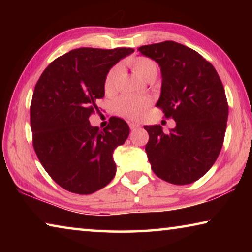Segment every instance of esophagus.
Here are the masks:
<instances>
[{"mask_svg":"<svg viewBox=\"0 0 252 252\" xmlns=\"http://www.w3.org/2000/svg\"><path fill=\"white\" fill-rule=\"evenodd\" d=\"M129 126H130V129L133 131V130H136V129H139L140 127V125L139 123H134V122H131L130 125H129Z\"/></svg>","mask_w":252,"mask_h":252,"instance_id":"1","label":"esophagus"}]
</instances>
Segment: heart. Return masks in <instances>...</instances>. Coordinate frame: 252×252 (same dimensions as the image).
<instances>
[{
	"instance_id": "obj_1",
	"label": "heart",
	"mask_w": 252,
	"mask_h": 252,
	"mask_svg": "<svg viewBox=\"0 0 252 252\" xmlns=\"http://www.w3.org/2000/svg\"><path fill=\"white\" fill-rule=\"evenodd\" d=\"M129 65L134 73L142 80L155 79L158 73V65L153 60L146 57H138L131 59ZM119 74V67L114 66L105 76L104 89L106 92H111L116 85V80ZM151 100L147 96L122 95L116 101V111L118 114L127 119L141 118L147 109L150 106Z\"/></svg>"
}]
</instances>
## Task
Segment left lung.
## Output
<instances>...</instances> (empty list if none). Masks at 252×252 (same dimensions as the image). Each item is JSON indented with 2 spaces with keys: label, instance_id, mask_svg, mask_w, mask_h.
<instances>
[{
  "label": "left lung",
  "instance_id": "obj_1",
  "mask_svg": "<svg viewBox=\"0 0 252 252\" xmlns=\"http://www.w3.org/2000/svg\"><path fill=\"white\" fill-rule=\"evenodd\" d=\"M159 64L161 95L157 106L176 127L164 133L161 126H146V152L158 177L173 185H189L204 176L223 144L228 102L222 82L210 62L173 41L138 49Z\"/></svg>",
  "mask_w": 252,
  "mask_h": 252
}]
</instances>
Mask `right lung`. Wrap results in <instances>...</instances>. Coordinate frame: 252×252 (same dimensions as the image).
I'll list each match as a JSON object with an SVG mask.
<instances>
[{"instance_id": "right-lung-1", "label": "right lung", "mask_w": 252, "mask_h": 252, "mask_svg": "<svg viewBox=\"0 0 252 252\" xmlns=\"http://www.w3.org/2000/svg\"><path fill=\"white\" fill-rule=\"evenodd\" d=\"M131 48H80L55 59L34 89L30 118L33 147L41 164L60 187L90 194L116 176L113 151L126 142L129 126L111 118L103 130L89 121L104 96L111 67Z\"/></svg>"}]
</instances>
